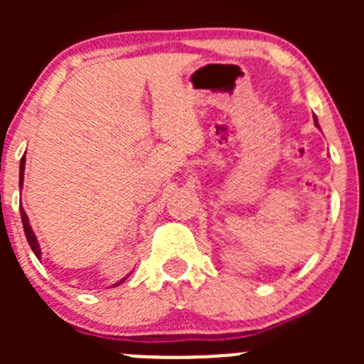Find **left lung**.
Returning <instances> with one entry per match:
<instances>
[{
  "instance_id": "1",
  "label": "left lung",
  "mask_w": 364,
  "mask_h": 364,
  "mask_svg": "<svg viewBox=\"0 0 364 364\" xmlns=\"http://www.w3.org/2000/svg\"><path fill=\"white\" fill-rule=\"evenodd\" d=\"M314 121H315V124H317V127H318V121H317V117H315V116H314Z\"/></svg>"
}]
</instances>
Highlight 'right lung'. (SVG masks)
Listing matches in <instances>:
<instances>
[{
	"label": "right lung",
	"mask_w": 364,
	"mask_h": 364,
	"mask_svg": "<svg viewBox=\"0 0 364 364\" xmlns=\"http://www.w3.org/2000/svg\"><path fill=\"white\" fill-rule=\"evenodd\" d=\"M24 165H26V156H23V159H21V167H19V185L21 186H23V181H24ZM21 218H23V227H24L26 240H28V243H29V247H31L33 253H35V255L40 259V257H42V252H40V245H38V241H36V236H35V232H33L31 225H29L28 215H26L23 205H21ZM127 278L128 277H124L123 280H119V282H117V284H114V287H116V285H119V284H123V282L127 280Z\"/></svg>",
	"instance_id": "right-lung-1"
}]
</instances>
